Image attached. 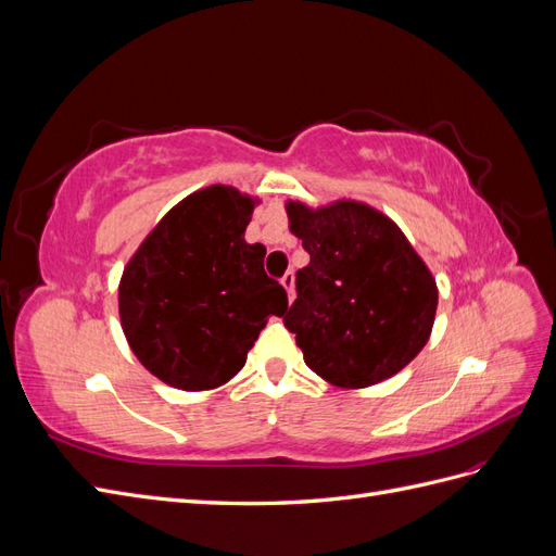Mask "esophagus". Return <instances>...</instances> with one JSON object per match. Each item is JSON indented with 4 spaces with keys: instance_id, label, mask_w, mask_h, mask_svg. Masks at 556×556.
Returning a JSON list of instances; mask_svg holds the SVG:
<instances>
[{
    "instance_id": "34e87169",
    "label": "esophagus",
    "mask_w": 556,
    "mask_h": 556,
    "mask_svg": "<svg viewBox=\"0 0 556 556\" xmlns=\"http://www.w3.org/2000/svg\"><path fill=\"white\" fill-rule=\"evenodd\" d=\"M280 282H282V288L288 290V296H290V301H292V299H294V271L285 274V276L280 278Z\"/></svg>"
}]
</instances>
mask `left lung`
<instances>
[{"label": "left lung", "mask_w": 556, "mask_h": 556, "mask_svg": "<svg viewBox=\"0 0 556 556\" xmlns=\"http://www.w3.org/2000/svg\"><path fill=\"white\" fill-rule=\"evenodd\" d=\"M285 208L311 262L296 271L282 323L311 371L343 390L396 376L427 345L439 306L422 257L396 223L362 201Z\"/></svg>", "instance_id": "1"}]
</instances>
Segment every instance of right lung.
<instances>
[{"label": "right lung", "instance_id": "right-lung-1", "mask_svg": "<svg viewBox=\"0 0 556 556\" xmlns=\"http://www.w3.org/2000/svg\"><path fill=\"white\" fill-rule=\"evenodd\" d=\"M257 199L229 185L185 197L127 262L117 306L127 343L162 382L215 390L237 376L288 292L264 271L266 248L243 239Z\"/></svg>", "mask_w": 556, "mask_h": 556}]
</instances>
